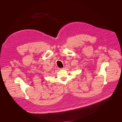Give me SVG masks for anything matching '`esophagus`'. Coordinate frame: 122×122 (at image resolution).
Returning a JSON list of instances; mask_svg holds the SVG:
<instances>
[{"label":"esophagus","mask_w":122,"mask_h":122,"mask_svg":"<svg viewBox=\"0 0 122 122\" xmlns=\"http://www.w3.org/2000/svg\"><path fill=\"white\" fill-rule=\"evenodd\" d=\"M60 70H63V69H64V68H60L59 69Z\"/></svg>","instance_id":"1"}]
</instances>
